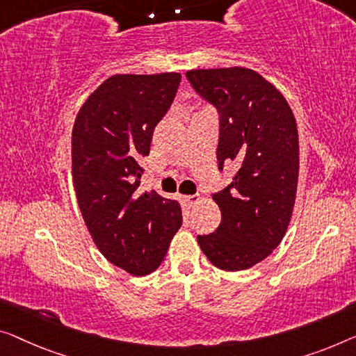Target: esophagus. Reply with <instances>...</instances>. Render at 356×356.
I'll return each instance as SVG.
<instances>
[{
    "label": "esophagus",
    "instance_id": "esophagus-1",
    "mask_svg": "<svg viewBox=\"0 0 356 356\" xmlns=\"http://www.w3.org/2000/svg\"><path fill=\"white\" fill-rule=\"evenodd\" d=\"M185 201H187L188 206H195L200 201V196L198 195H188V196H185Z\"/></svg>",
    "mask_w": 356,
    "mask_h": 356
}]
</instances>
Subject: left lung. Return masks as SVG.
Listing matches in <instances>:
<instances>
[{
	"label": "left lung",
	"instance_id": "obj_1",
	"mask_svg": "<svg viewBox=\"0 0 356 356\" xmlns=\"http://www.w3.org/2000/svg\"><path fill=\"white\" fill-rule=\"evenodd\" d=\"M195 92L219 113V171L233 163V182L212 195L220 225L198 235L212 265L246 270L270 256L288 229L299 177L293 110L273 84L249 68L190 70Z\"/></svg>",
	"mask_w": 356,
	"mask_h": 356
}]
</instances>
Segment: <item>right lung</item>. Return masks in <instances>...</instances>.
Returning a JSON list of instances; mask_svg holds the SVG:
<instances>
[{"mask_svg": "<svg viewBox=\"0 0 356 356\" xmlns=\"http://www.w3.org/2000/svg\"><path fill=\"white\" fill-rule=\"evenodd\" d=\"M180 73L115 75L78 111L72 176L79 211L104 257L134 277L160 267L182 225L177 200L140 193L155 126L168 113Z\"/></svg>", "mask_w": 356, "mask_h": 356, "instance_id": "1", "label": "right lung"}]
</instances>
